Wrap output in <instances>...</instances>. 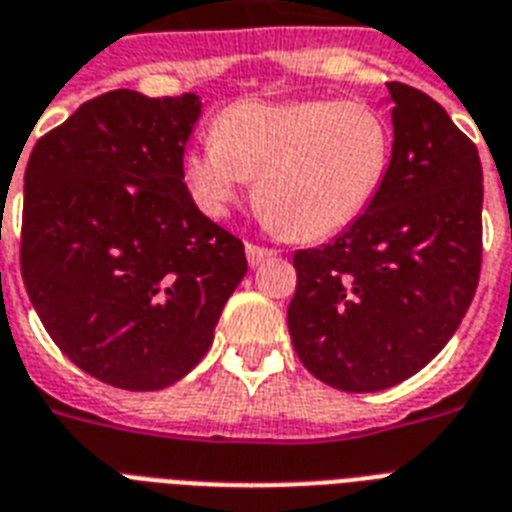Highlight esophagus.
I'll return each mask as SVG.
<instances>
[{"instance_id": "esophagus-1", "label": "esophagus", "mask_w": 512, "mask_h": 512, "mask_svg": "<svg viewBox=\"0 0 512 512\" xmlns=\"http://www.w3.org/2000/svg\"><path fill=\"white\" fill-rule=\"evenodd\" d=\"M273 255H276V249L257 247V244H247V260H249V265H252V268L263 265L265 260H271Z\"/></svg>"}]
</instances>
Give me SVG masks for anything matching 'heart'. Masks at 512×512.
I'll return each mask as SVG.
<instances>
[{
  "instance_id": "heart-1",
  "label": "heart",
  "mask_w": 512,
  "mask_h": 512,
  "mask_svg": "<svg viewBox=\"0 0 512 512\" xmlns=\"http://www.w3.org/2000/svg\"><path fill=\"white\" fill-rule=\"evenodd\" d=\"M390 124L364 100H241L185 156L188 191L220 217L247 180L273 225L324 239L364 215L390 164Z\"/></svg>"
}]
</instances>
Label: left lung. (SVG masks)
I'll list each match as a JSON object with an SVG mask.
<instances>
[{
	"label": "left lung",
	"mask_w": 512,
	"mask_h": 512,
	"mask_svg": "<svg viewBox=\"0 0 512 512\" xmlns=\"http://www.w3.org/2000/svg\"><path fill=\"white\" fill-rule=\"evenodd\" d=\"M385 87L393 103L385 180L332 244L295 252L287 311L305 369L345 393L393 388L433 361L481 276L478 148L430 95Z\"/></svg>",
	"instance_id": "left-lung-1"
}]
</instances>
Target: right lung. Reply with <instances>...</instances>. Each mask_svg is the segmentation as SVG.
Masks as SVG:
<instances>
[{"instance_id":"obj_1","label":"right lung","mask_w":512,"mask_h":512,"mask_svg":"<svg viewBox=\"0 0 512 512\" xmlns=\"http://www.w3.org/2000/svg\"><path fill=\"white\" fill-rule=\"evenodd\" d=\"M201 100L114 90L36 140L20 271L44 329L100 382L162 390L199 364L247 273L193 204L183 154Z\"/></svg>"}]
</instances>
